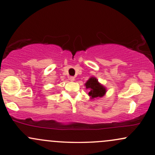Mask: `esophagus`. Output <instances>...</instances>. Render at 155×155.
Returning <instances> with one entry per match:
<instances>
[{"instance_id":"34e87169","label":"esophagus","mask_w":155,"mask_h":155,"mask_svg":"<svg viewBox=\"0 0 155 155\" xmlns=\"http://www.w3.org/2000/svg\"><path fill=\"white\" fill-rule=\"evenodd\" d=\"M69 78V80L71 81H74V79H75L74 77H70Z\"/></svg>"}]
</instances>
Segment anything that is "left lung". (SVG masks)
<instances>
[{
    "label": "left lung",
    "instance_id": "left-lung-1",
    "mask_svg": "<svg viewBox=\"0 0 155 155\" xmlns=\"http://www.w3.org/2000/svg\"><path fill=\"white\" fill-rule=\"evenodd\" d=\"M86 87L87 89H89L90 91L88 93V95L91 98H97V97H101L106 93V89L104 87L99 84L97 78L91 77L86 83Z\"/></svg>",
    "mask_w": 155,
    "mask_h": 155
}]
</instances>
